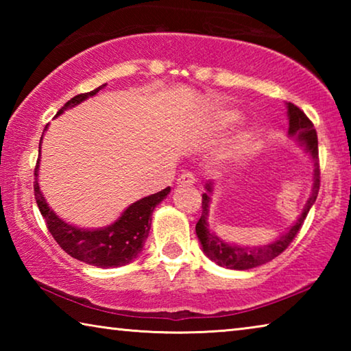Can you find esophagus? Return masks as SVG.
I'll return each instance as SVG.
<instances>
[{"instance_id": "34e87169", "label": "esophagus", "mask_w": 351, "mask_h": 351, "mask_svg": "<svg viewBox=\"0 0 351 351\" xmlns=\"http://www.w3.org/2000/svg\"><path fill=\"white\" fill-rule=\"evenodd\" d=\"M197 181V178L192 173V171H184L180 176H178V184H181V186H186V184H193Z\"/></svg>"}]
</instances>
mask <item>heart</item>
Here are the masks:
<instances>
[{"mask_svg": "<svg viewBox=\"0 0 351 351\" xmlns=\"http://www.w3.org/2000/svg\"><path fill=\"white\" fill-rule=\"evenodd\" d=\"M237 119H239V114H237L235 111H223L221 114L218 116V127H229L232 125L234 122H237ZM254 145V138L252 136H241V139L239 142V148L240 150H247V148H251Z\"/></svg>", "mask_w": 351, "mask_h": 351, "instance_id": "b5f03b06", "label": "heart"}]
</instances>
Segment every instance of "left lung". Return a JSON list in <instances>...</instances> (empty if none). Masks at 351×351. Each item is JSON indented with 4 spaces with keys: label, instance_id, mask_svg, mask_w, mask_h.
<instances>
[{
    "label": "left lung",
    "instance_id": "1",
    "mask_svg": "<svg viewBox=\"0 0 351 351\" xmlns=\"http://www.w3.org/2000/svg\"><path fill=\"white\" fill-rule=\"evenodd\" d=\"M288 117H289V134H297L299 139L304 141L306 145V150L310 152L314 161V186H313V195L310 201H308L304 212H302L300 218L297 219L295 224L291 228L287 234L282 235L277 241L271 243V245L260 246V247H240L234 245H228L213 235L209 229H207V207H209V197L207 193H203V212H201V218L197 223V235L203 245L204 252L209 257L218 263L219 266H226L229 269H251L255 266H260L263 263H268L272 258L280 255L285 249H287L293 240L299 234V230L304 224L305 218L310 212L311 206L317 198L319 187H320V167H319V147H317V133L314 130L313 122L310 121L304 111L294 104H288ZM207 190H210V182L206 184Z\"/></svg>",
    "mask_w": 351,
    "mask_h": 351
}]
</instances>
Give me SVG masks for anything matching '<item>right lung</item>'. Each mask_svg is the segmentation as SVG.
<instances>
[{"label": "right lung", "instance_id": "add662e5", "mask_svg": "<svg viewBox=\"0 0 351 351\" xmlns=\"http://www.w3.org/2000/svg\"><path fill=\"white\" fill-rule=\"evenodd\" d=\"M105 85L99 86L90 93L77 94L63 105V108L58 110L57 116L62 114L63 110H66L68 106H74L86 97L94 96ZM38 162L40 158L37 159L34 171L35 201H37L41 217L45 218L47 230L64 252L77 260L85 261L88 265L99 266V268H116V266H123L136 258V255L142 251L148 232H150L153 209L167 197L170 187H165L161 192L136 201L122 213V217L114 224L108 226V228L99 230L77 229L74 226H69L62 221L60 218H57L56 213L47 207L37 181Z\"/></svg>", "mask_w": 351, "mask_h": 351}]
</instances>
